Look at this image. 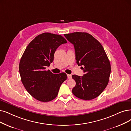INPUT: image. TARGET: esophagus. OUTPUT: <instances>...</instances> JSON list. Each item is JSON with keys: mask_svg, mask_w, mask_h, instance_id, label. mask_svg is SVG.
I'll return each mask as SVG.
<instances>
[{"mask_svg": "<svg viewBox=\"0 0 131 131\" xmlns=\"http://www.w3.org/2000/svg\"><path fill=\"white\" fill-rule=\"evenodd\" d=\"M67 76H68V79H71V75L68 74Z\"/></svg>", "mask_w": 131, "mask_h": 131, "instance_id": "esophagus-1", "label": "esophagus"}]
</instances>
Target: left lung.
I'll use <instances>...</instances> for the list:
<instances>
[{"mask_svg":"<svg viewBox=\"0 0 131 131\" xmlns=\"http://www.w3.org/2000/svg\"><path fill=\"white\" fill-rule=\"evenodd\" d=\"M74 45L76 63L83 70V76L73 75L76 85L72 92L78 98L91 100L99 96L108 84L111 65L102 45L90 34L74 32L64 34Z\"/></svg>","mask_w":131,"mask_h":131,"instance_id":"left-lung-1","label":"left lung"}]
</instances>
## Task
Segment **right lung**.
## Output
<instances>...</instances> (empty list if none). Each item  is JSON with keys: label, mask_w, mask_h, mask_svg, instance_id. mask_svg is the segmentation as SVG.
I'll return each mask as SVG.
<instances>
[{"label": "right lung", "mask_w": 131, "mask_h": 131, "mask_svg": "<svg viewBox=\"0 0 131 131\" xmlns=\"http://www.w3.org/2000/svg\"><path fill=\"white\" fill-rule=\"evenodd\" d=\"M67 43L60 35L44 33L38 35L26 47L19 63L21 80L30 95L37 100L47 102L58 94L67 78L64 72L54 74L47 67L54 60V53L62 44Z\"/></svg>", "instance_id": "right-lung-1"}]
</instances>
